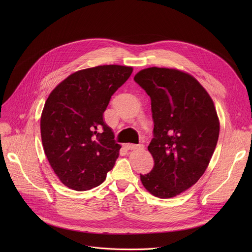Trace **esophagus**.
Masks as SVG:
<instances>
[{"mask_svg": "<svg viewBox=\"0 0 252 252\" xmlns=\"http://www.w3.org/2000/svg\"><path fill=\"white\" fill-rule=\"evenodd\" d=\"M126 149H129V150H138V149H142L143 146H140V145H132V143H127V145H126Z\"/></svg>", "mask_w": 252, "mask_h": 252, "instance_id": "obj_1", "label": "esophagus"}]
</instances>
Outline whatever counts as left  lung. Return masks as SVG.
I'll list each match as a JSON object with an SVG mask.
<instances>
[{"mask_svg":"<svg viewBox=\"0 0 252 252\" xmlns=\"http://www.w3.org/2000/svg\"><path fill=\"white\" fill-rule=\"evenodd\" d=\"M152 99L154 138L149 152L155 165L140 174L153 195L170 198L191 188L204 173L217 147L220 121L204 88L189 74L148 67L134 76Z\"/></svg>","mask_w":252,"mask_h":252,"instance_id":"8db88e82","label":"left lung"}]
</instances>
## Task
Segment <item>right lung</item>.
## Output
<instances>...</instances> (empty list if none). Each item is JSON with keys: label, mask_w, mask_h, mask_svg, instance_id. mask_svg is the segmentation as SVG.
I'll use <instances>...</instances> for the list:
<instances>
[{"label": "right lung", "mask_w": 252, "mask_h": 252, "mask_svg": "<svg viewBox=\"0 0 252 252\" xmlns=\"http://www.w3.org/2000/svg\"><path fill=\"white\" fill-rule=\"evenodd\" d=\"M131 66L106 64L68 76L46 100L41 135L46 157L60 181L82 191L103 183L121 146L103 121L112 95L130 77Z\"/></svg>", "instance_id": "1"}]
</instances>
